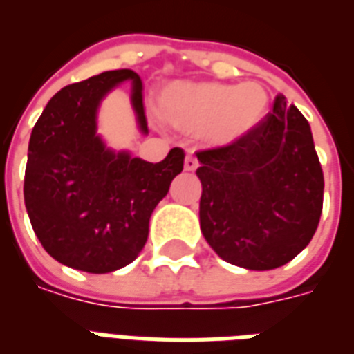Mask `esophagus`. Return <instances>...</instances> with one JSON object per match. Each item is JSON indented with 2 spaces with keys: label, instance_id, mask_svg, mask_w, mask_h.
Wrapping results in <instances>:
<instances>
[{
  "label": "esophagus",
  "instance_id": "esophagus-1",
  "mask_svg": "<svg viewBox=\"0 0 354 354\" xmlns=\"http://www.w3.org/2000/svg\"><path fill=\"white\" fill-rule=\"evenodd\" d=\"M198 158H196V156H192V155H188L187 158H185V169H187V171H194V169H198Z\"/></svg>",
  "mask_w": 354,
  "mask_h": 354
}]
</instances>
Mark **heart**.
Masks as SVG:
<instances>
[{"mask_svg": "<svg viewBox=\"0 0 354 354\" xmlns=\"http://www.w3.org/2000/svg\"><path fill=\"white\" fill-rule=\"evenodd\" d=\"M156 106L174 129L199 134L212 147H230L261 124L268 95L256 82H174L162 89Z\"/></svg>", "mask_w": 354, "mask_h": 354, "instance_id": "1", "label": "heart"}]
</instances>
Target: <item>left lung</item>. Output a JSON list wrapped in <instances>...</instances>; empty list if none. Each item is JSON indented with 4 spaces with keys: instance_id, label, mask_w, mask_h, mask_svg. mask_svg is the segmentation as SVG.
I'll return each mask as SVG.
<instances>
[{
    "instance_id": "obj_1",
    "label": "left lung",
    "mask_w": 354,
    "mask_h": 354,
    "mask_svg": "<svg viewBox=\"0 0 354 354\" xmlns=\"http://www.w3.org/2000/svg\"><path fill=\"white\" fill-rule=\"evenodd\" d=\"M196 156L199 225L224 261L270 270L310 244L323 211L325 179L306 117L283 95L244 140Z\"/></svg>"
}]
</instances>
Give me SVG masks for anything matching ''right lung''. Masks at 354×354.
<instances>
[{
  "label": "right lung",
  "instance_id": "right-lung-1",
  "mask_svg": "<svg viewBox=\"0 0 354 354\" xmlns=\"http://www.w3.org/2000/svg\"><path fill=\"white\" fill-rule=\"evenodd\" d=\"M123 82L132 84L138 129L147 134L142 78L119 68L55 93L29 138L24 201L33 231L55 261L91 274L140 256L149 218L185 162L179 147L156 164L106 147L97 134L98 106Z\"/></svg>",
  "mask_w": 354,
  "mask_h": 354
}]
</instances>
